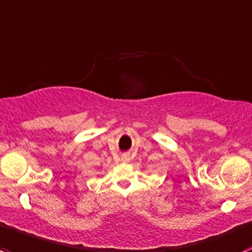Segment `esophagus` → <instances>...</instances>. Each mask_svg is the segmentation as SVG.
<instances>
[{
	"label": "esophagus",
	"instance_id": "1",
	"mask_svg": "<svg viewBox=\"0 0 252 252\" xmlns=\"http://www.w3.org/2000/svg\"><path fill=\"white\" fill-rule=\"evenodd\" d=\"M129 158H130V157H129V155H123V156H122V159H123V161H129Z\"/></svg>",
	"mask_w": 252,
	"mask_h": 252
}]
</instances>
